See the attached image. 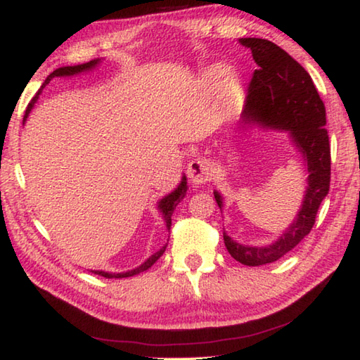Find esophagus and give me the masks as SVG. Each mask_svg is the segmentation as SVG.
I'll return each instance as SVG.
<instances>
[{
	"label": "esophagus",
	"mask_w": 360,
	"mask_h": 360,
	"mask_svg": "<svg viewBox=\"0 0 360 360\" xmlns=\"http://www.w3.org/2000/svg\"><path fill=\"white\" fill-rule=\"evenodd\" d=\"M211 173H213V167H211L208 158L192 160L189 168H187V176H189L193 184H205L211 179Z\"/></svg>",
	"instance_id": "obj_1"
}]
</instances>
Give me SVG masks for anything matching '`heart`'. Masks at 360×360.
<instances>
[{
  "instance_id": "b5f03b06",
  "label": "heart",
  "mask_w": 360,
  "mask_h": 360,
  "mask_svg": "<svg viewBox=\"0 0 360 360\" xmlns=\"http://www.w3.org/2000/svg\"><path fill=\"white\" fill-rule=\"evenodd\" d=\"M224 75H226L224 68H219V67L211 68V70L207 73V82L211 84V86H218V84H221Z\"/></svg>"
}]
</instances>
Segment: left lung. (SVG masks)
Wrapping results in <instances>:
<instances>
[{
	"mask_svg": "<svg viewBox=\"0 0 360 360\" xmlns=\"http://www.w3.org/2000/svg\"><path fill=\"white\" fill-rule=\"evenodd\" d=\"M252 49L258 70L253 72L243 108L245 123L287 129L307 163L306 197L296 221L269 247H243L224 233L227 252L245 266H262L277 261L311 232L319 207L330 189V142L325 129V105L312 78L287 51L262 38H242ZM218 207L222 198L214 192Z\"/></svg>",
	"mask_w": 360,
	"mask_h": 360,
	"instance_id": "left-lung-1",
	"label": "left lung"
}]
</instances>
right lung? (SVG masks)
Masks as SVG:
<instances>
[{
    "label": "right lung",
    "mask_w": 360,
    "mask_h": 360,
    "mask_svg": "<svg viewBox=\"0 0 360 360\" xmlns=\"http://www.w3.org/2000/svg\"><path fill=\"white\" fill-rule=\"evenodd\" d=\"M98 62H99V60H89V62H86V64H83V65H75V67H60V68H57V70H54L53 73H49L48 78L44 79L43 86L38 89V93L35 94V98H33L30 104L27 105V110H25V117H24V120L28 117V113H30L32 107H33V104H35V101L38 99L39 93H41L43 88L46 86V84L51 82V79L56 78V77H72V75H75V73L84 72V70H89V68H93L94 65H98ZM186 184H187V182H186V178H182V181H181V184H179L178 189H176L174 192H171L169 195H167L165 198H162V200H160V203H158V208L162 210L163 218H165V222H167L168 231L171 229V214H173L174 208L178 207V203H179V202L182 200V198H184V195H186V191H187V186H186ZM165 248H167V245H165V247H163L162 250H160V252H157L155 255H152L150 258L144 262V264H141L139 267H136V269H133V271L122 272V274H108V272H104V271H91V272L99 274V276L105 277V278H124V277H133V276H138V274L144 272V271L149 269L150 266H153V262H155V261L160 258V256H162V255L165 253Z\"/></svg>",
    "instance_id": "right-lung-1"
}]
</instances>
